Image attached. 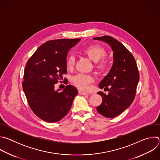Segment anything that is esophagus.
<instances>
[{"label":"esophagus","instance_id":"34e87169","mask_svg":"<svg viewBox=\"0 0 160 160\" xmlns=\"http://www.w3.org/2000/svg\"><path fill=\"white\" fill-rule=\"evenodd\" d=\"M78 94H81V95H87V94H88L87 93L83 92V91H82V90H78Z\"/></svg>","mask_w":160,"mask_h":160}]
</instances>
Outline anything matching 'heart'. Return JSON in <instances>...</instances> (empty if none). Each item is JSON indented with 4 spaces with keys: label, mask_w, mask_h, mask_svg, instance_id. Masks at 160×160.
Instances as JSON below:
<instances>
[{
    "label": "heart",
    "mask_w": 160,
    "mask_h": 160,
    "mask_svg": "<svg viewBox=\"0 0 160 160\" xmlns=\"http://www.w3.org/2000/svg\"><path fill=\"white\" fill-rule=\"evenodd\" d=\"M83 52L90 59L96 62V66L99 69L104 70L107 66V62L106 60L103 59L106 55V51L100 45H89L83 49ZM75 62V57L73 55L68 56L66 60V67L67 69H73ZM72 82L74 85L80 89L87 90L89 88V84L93 82V78L88 75L78 74L72 78Z\"/></svg>",
    "instance_id": "heart-1"
}]
</instances>
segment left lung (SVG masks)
Segmentation results:
<instances>
[{"instance_id":"obj_1","label":"left lung","mask_w":160,"mask_h":160,"mask_svg":"<svg viewBox=\"0 0 160 160\" xmlns=\"http://www.w3.org/2000/svg\"><path fill=\"white\" fill-rule=\"evenodd\" d=\"M107 43L113 52V63L108 74L99 83L108 94L98 92L102 101L97 111L106 118L118 116L132 103L139 80L135 60L129 51L117 40L110 36L93 38Z\"/></svg>"}]
</instances>
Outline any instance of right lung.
<instances>
[{"label": "right lung", "instance_id": "1", "mask_svg": "<svg viewBox=\"0 0 160 160\" xmlns=\"http://www.w3.org/2000/svg\"><path fill=\"white\" fill-rule=\"evenodd\" d=\"M80 40L48 41L40 45L27 63L22 89L32 110L45 122H56L65 117L78 94V90L72 85L62 91L56 90L54 85L66 73L68 52Z\"/></svg>", "mask_w": 160, "mask_h": 160}]
</instances>
